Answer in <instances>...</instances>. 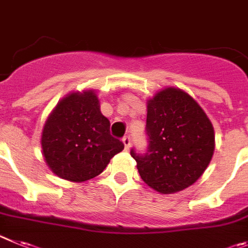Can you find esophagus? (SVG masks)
I'll return each instance as SVG.
<instances>
[{
  "instance_id": "34e87169",
  "label": "esophagus",
  "mask_w": 248,
  "mask_h": 248,
  "mask_svg": "<svg viewBox=\"0 0 248 248\" xmlns=\"http://www.w3.org/2000/svg\"><path fill=\"white\" fill-rule=\"evenodd\" d=\"M122 142H124V148L126 149H128L129 148V146H131V136H124V138H122Z\"/></svg>"
}]
</instances>
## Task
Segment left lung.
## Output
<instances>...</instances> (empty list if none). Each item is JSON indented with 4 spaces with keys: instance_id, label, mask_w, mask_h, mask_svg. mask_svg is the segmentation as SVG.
Returning <instances> with one entry per match:
<instances>
[{
    "instance_id": "8db88e82",
    "label": "left lung",
    "mask_w": 248,
    "mask_h": 248,
    "mask_svg": "<svg viewBox=\"0 0 248 248\" xmlns=\"http://www.w3.org/2000/svg\"><path fill=\"white\" fill-rule=\"evenodd\" d=\"M144 153L131 149L140 178L163 194L188 188L202 177L215 148L210 120L180 89L159 91L147 105Z\"/></svg>"
}]
</instances>
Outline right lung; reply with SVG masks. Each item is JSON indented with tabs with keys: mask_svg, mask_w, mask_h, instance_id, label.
<instances>
[{
	"mask_svg": "<svg viewBox=\"0 0 248 248\" xmlns=\"http://www.w3.org/2000/svg\"><path fill=\"white\" fill-rule=\"evenodd\" d=\"M124 144L110 133L93 91L70 93L46 122L42 148L53 173L70 182H85L102 173Z\"/></svg>",
	"mask_w": 248,
	"mask_h": 248,
	"instance_id": "right-lung-1",
	"label": "right lung"
}]
</instances>
